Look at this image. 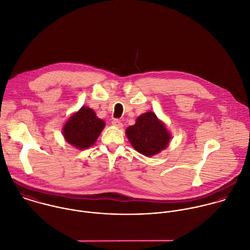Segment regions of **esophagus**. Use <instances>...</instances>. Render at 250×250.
Instances as JSON below:
<instances>
[{"label":"esophagus","instance_id":"esophagus-1","mask_svg":"<svg viewBox=\"0 0 250 250\" xmlns=\"http://www.w3.org/2000/svg\"><path fill=\"white\" fill-rule=\"evenodd\" d=\"M112 125H115V126H117V127H120V128L123 126V123H122L119 119H114V120L112 121Z\"/></svg>","mask_w":250,"mask_h":250}]
</instances>
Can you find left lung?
I'll return each instance as SVG.
<instances>
[{"label":"left lung","instance_id":"obj_1","mask_svg":"<svg viewBox=\"0 0 250 250\" xmlns=\"http://www.w3.org/2000/svg\"><path fill=\"white\" fill-rule=\"evenodd\" d=\"M131 145L139 153L151 157L167 148L170 140L165 125L160 122L153 112L142 114L136 123L125 130Z\"/></svg>","mask_w":250,"mask_h":250}]
</instances>
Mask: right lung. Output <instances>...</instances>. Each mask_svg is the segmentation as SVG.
Here are the masks:
<instances>
[{"label":"right lung","mask_w":250,"mask_h":250,"mask_svg":"<svg viewBox=\"0 0 250 250\" xmlns=\"http://www.w3.org/2000/svg\"><path fill=\"white\" fill-rule=\"evenodd\" d=\"M104 126L105 123L96 117L93 110L82 107L65 124L63 135L76 148L86 149L94 144Z\"/></svg>","instance_id":"1"}]
</instances>
